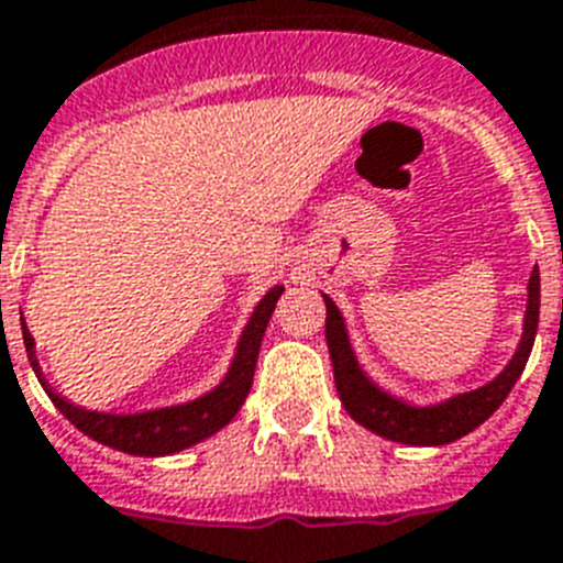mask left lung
Here are the masks:
<instances>
[{
    "mask_svg": "<svg viewBox=\"0 0 563 563\" xmlns=\"http://www.w3.org/2000/svg\"><path fill=\"white\" fill-rule=\"evenodd\" d=\"M527 290L529 299L527 319H523V336L512 362L489 385H483L477 391L457 394V397L429 408L408 406L402 399L385 394L383 388H376L368 376L362 374L360 362H356L354 351H351V342H347L345 319H342L336 305L324 296V305H328L324 339H328V351H331L339 399H342L347 415L354 417L360 426L371 429L379 438L394 440V443L445 445L466 438L468 431H475L481 422H486L498 411L500 402L509 397L512 385L518 383V376L527 368L532 342H536L538 313H541V276H538V267L529 276Z\"/></svg>",
    "mask_w": 563,
    "mask_h": 563,
    "instance_id": "left-lung-1",
    "label": "left lung"
}]
</instances>
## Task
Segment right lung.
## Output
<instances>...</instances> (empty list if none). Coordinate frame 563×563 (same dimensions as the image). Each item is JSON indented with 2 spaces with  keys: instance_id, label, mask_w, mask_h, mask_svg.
<instances>
[{
  "instance_id": "right-lung-1",
  "label": "right lung",
  "mask_w": 563,
  "mask_h": 563,
  "mask_svg": "<svg viewBox=\"0 0 563 563\" xmlns=\"http://www.w3.org/2000/svg\"><path fill=\"white\" fill-rule=\"evenodd\" d=\"M285 287H273L258 308L250 316L247 328L241 333V342L235 347V360H232L230 371H227L224 383L212 388L203 397L184 402V406L172 408H155V411H143V415H103V411H86V408L74 406L59 394H54L45 385L40 374V362L34 356V336L27 333L25 322H22V339H25L27 360L34 365L40 383L45 385L51 402L63 411L71 426L88 434L97 443L111 445L118 452L137 454V457H161V454H175L180 449L201 443V440L212 438L218 429H224L232 417L239 415V408L244 406V399L250 394L255 374V360H258V347H262L264 331L271 322L276 301Z\"/></svg>"
}]
</instances>
